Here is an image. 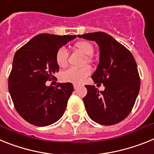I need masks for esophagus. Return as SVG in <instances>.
Listing matches in <instances>:
<instances>
[{
  "label": "esophagus",
  "instance_id": "esophagus-1",
  "mask_svg": "<svg viewBox=\"0 0 154 154\" xmlns=\"http://www.w3.org/2000/svg\"><path fill=\"white\" fill-rule=\"evenodd\" d=\"M73 88H74V89H77L79 88V86L77 85H73Z\"/></svg>",
  "mask_w": 154,
  "mask_h": 154
}]
</instances>
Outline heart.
<instances>
[{
  "mask_svg": "<svg viewBox=\"0 0 154 154\" xmlns=\"http://www.w3.org/2000/svg\"><path fill=\"white\" fill-rule=\"evenodd\" d=\"M74 48L82 54L85 56H91L94 52V47L92 44L87 41H80L74 45ZM68 58V53L64 48L59 49L56 54V62L60 67H63L66 65ZM87 60H89V58L87 57ZM90 67L76 69L70 68L61 74V80L64 82L73 83V84H81L85 81L87 77L91 73Z\"/></svg>",
  "mask_w": 154,
  "mask_h": 154,
  "instance_id": "obj_1",
  "label": "heart"
}]
</instances>
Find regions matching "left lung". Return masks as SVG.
<instances>
[{
  "instance_id": "left-lung-1",
  "label": "left lung",
  "mask_w": 154,
  "mask_h": 154,
  "mask_svg": "<svg viewBox=\"0 0 154 154\" xmlns=\"http://www.w3.org/2000/svg\"><path fill=\"white\" fill-rule=\"evenodd\" d=\"M94 41L99 47V63L92 74L94 82L103 84L99 91L94 85H85L88 94L83 101L89 117L101 125L119 123L130 113L138 96L140 79L133 54L105 32L78 35Z\"/></svg>"
}]
</instances>
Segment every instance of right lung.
Instances as JSON below:
<instances>
[{"label":"right lung","instance_id":"1","mask_svg":"<svg viewBox=\"0 0 154 154\" xmlns=\"http://www.w3.org/2000/svg\"><path fill=\"white\" fill-rule=\"evenodd\" d=\"M76 35L39 34L14 54L8 79V90L15 109L25 121L37 126H46L64 114L71 83H58L57 88L46 86L59 71L56 54L60 48Z\"/></svg>","mask_w":154,"mask_h":154}]
</instances>
